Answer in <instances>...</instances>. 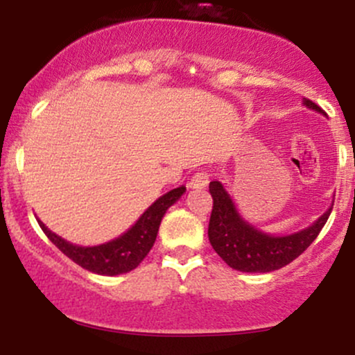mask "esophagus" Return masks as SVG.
<instances>
[{"label": "esophagus", "instance_id": "esophagus-1", "mask_svg": "<svg viewBox=\"0 0 355 355\" xmlns=\"http://www.w3.org/2000/svg\"><path fill=\"white\" fill-rule=\"evenodd\" d=\"M207 185H209V173L203 172V170H200V172L195 173L193 177L190 178V182H189L190 189H195V190L205 189Z\"/></svg>", "mask_w": 355, "mask_h": 355}]
</instances>
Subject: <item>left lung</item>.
<instances>
[{
    "mask_svg": "<svg viewBox=\"0 0 355 355\" xmlns=\"http://www.w3.org/2000/svg\"><path fill=\"white\" fill-rule=\"evenodd\" d=\"M304 105L324 113V110L311 100L304 98ZM209 190L214 198L209 222V240L223 262L240 272L263 274V272L279 270L291 263L317 239L332 211L331 207L324 215H320L319 220H315L313 225L297 234L275 237L257 230L254 225L240 217L234 200L222 183L217 180L210 182Z\"/></svg>",
    "mask_w": 355,
    "mask_h": 355,
    "instance_id": "8db88e82",
    "label": "left lung"
}]
</instances>
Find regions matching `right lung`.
Segmentation results:
<instances>
[{"label": "right lung", "instance_id": "obj_1", "mask_svg": "<svg viewBox=\"0 0 355 355\" xmlns=\"http://www.w3.org/2000/svg\"><path fill=\"white\" fill-rule=\"evenodd\" d=\"M183 191H185V187L182 185L178 189L170 190L168 193L162 195L157 202H153L144 211V215L137 220V223L132 229L126 230L123 235L112 240V242L101 243V245L96 247L73 245V243L53 234L51 230H48L43 222L38 220V223L44 232V235L68 259L78 263L85 270L108 277L120 275L137 268L141 263V260L148 255V252L152 250L155 243V239H157L158 227H160L165 211L182 197Z\"/></svg>", "mask_w": 355, "mask_h": 355}]
</instances>
